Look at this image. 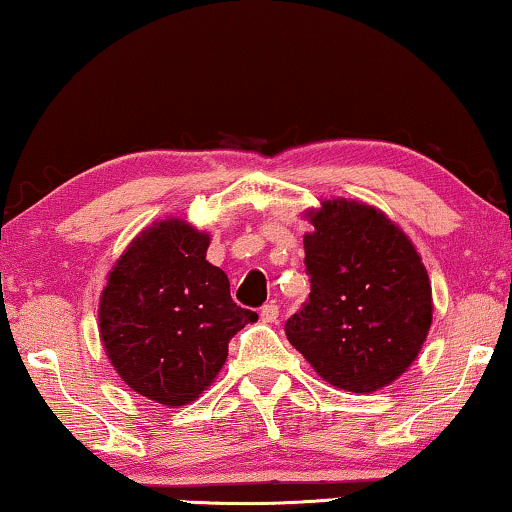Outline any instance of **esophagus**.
Listing matches in <instances>:
<instances>
[{
	"mask_svg": "<svg viewBox=\"0 0 512 512\" xmlns=\"http://www.w3.org/2000/svg\"><path fill=\"white\" fill-rule=\"evenodd\" d=\"M259 319H262L264 323H273L278 321V305L275 303H266L262 310H259Z\"/></svg>",
	"mask_w": 512,
	"mask_h": 512,
	"instance_id": "esophagus-1",
	"label": "esophagus"
}]
</instances>
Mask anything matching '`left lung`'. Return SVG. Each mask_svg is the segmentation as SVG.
Returning a JSON list of instances; mask_svg holds the SVG:
<instances>
[{
  "label": "left lung",
  "instance_id": "8db88e82",
  "mask_svg": "<svg viewBox=\"0 0 512 512\" xmlns=\"http://www.w3.org/2000/svg\"><path fill=\"white\" fill-rule=\"evenodd\" d=\"M310 298L287 319L291 346L323 380L355 394L394 383L433 323L426 266L399 225L364 202L323 200L305 214Z\"/></svg>",
  "mask_w": 512,
  "mask_h": 512
}]
</instances>
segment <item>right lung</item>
Here are the masks:
<instances>
[{"mask_svg": "<svg viewBox=\"0 0 512 512\" xmlns=\"http://www.w3.org/2000/svg\"><path fill=\"white\" fill-rule=\"evenodd\" d=\"M207 248L209 234L182 218L152 223L120 255L100 298V339L113 369L168 408L196 401L223 369L230 339L257 321L234 303Z\"/></svg>", "mask_w": 512, "mask_h": 512, "instance_id": "add662e5", "label": "right lung"}]
</instances>
